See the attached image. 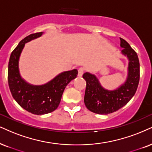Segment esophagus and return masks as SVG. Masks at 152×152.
Returning <instances> with one entry per match:
<instances>
[{"mask_svg": "<svg viewBox=\"0 0 152 152\" xmlns=\"http://www.w3.org/2000/svg\"><path fill=\"white\" fill-rule=\"evenodd\" d=\"M85 68L84 67H80L79 69H78V76L79 77H82V75L84 74V72H85Z\"/></svg>", "mask_w": 152, "mask_h": 152, "instance_id": "obj_1", "label": "esophagus"}]
</instances>
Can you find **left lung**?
<instances>
[{"label": "left lung", "instance_id": "obj_1", "mask_svg": "<svg viewBox=\"0 0 152 152\" xmlns=\"http://www.w3.org/2000/svg\"><path fill=\"white\" fill-rule=\"evenodd\" d=\"M121 39L122 53L129 60L128 76L125 84L118 89L108 91L101 86L96 76L86 72L83 78L86 81L85 104L88 109L97 114L111 113L126 105L135 94L140 81V62L137 54L130 44Z\"/></svg>", "mask_w": 152, "mask_h": 152}]
</instances>
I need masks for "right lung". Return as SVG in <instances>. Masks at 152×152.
Returning <instances> with one entry per match:
<instances>
[{"mask_svg": "<svg viewBox=\"0 0 152 152\" xmlns=\"http://www.w3.org/2000/svg\"><path fill=\"white\" fill-rule=\"evenodd\" d=\"M42 32L31 34L19 43L12 50L8 63L7 80L12 96L17 103L35 115H43L55 110L61 102L65 87L77 75V70L62 72L46 85H31L22 79L19 72L18 61L24 44L42 36Z\"/></svg>", "mask_w": 152, "mask_h": 152, "instance_id": "add662e5", "label": "right lung"}]
</instances>
